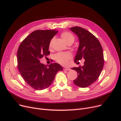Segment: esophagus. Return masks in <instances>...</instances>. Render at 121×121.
Masks as SVG:
<instances>
[{"label":"esophagus","instance_id":"esophagus-1","mask_svg":"<svg viewBox=\"0 0 121 121\" xmlns=\"http://www.w3.org/2000/svg\"><path fill=\"white\" fill-rule=\"evenodd\" d=\"M70 69L69 68H67V67H65L64 68V71H69L70 70Z\"/></svg>","mask_w":121,"mask_h":121}]
</instances>
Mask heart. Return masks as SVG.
I'll return each instance as SVG.
<instances>
[{
    "label": "heart",
    "instance_id": "b5f03b06",
    "mask_svg": "<svg viewBox=\"0 0 121 121\" xmlns=\"http://www.w3.org/2000/svg\"><path fill=\"white\" fill-rule=\"evenodd\" d=\"M61 38L63 39L64 42L68 44H72L75 41V36L73 35L71 32L65 31L62 33L60 35ZM53 40L52 38L50 42L49 47H51L52 45V42ZM72 57V55L69 53H64L59 52L56 54L54 56V59L58 63L62 65H65L68 63L69 60H71Z\"/></svg>",
    "mask_w": 121,
    "mask_h": 121
}]
</instances>
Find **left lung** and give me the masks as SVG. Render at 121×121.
Here are the masks:
<instances>
[{
	"instance_id": "obj_1",
	"label": "left lung",
	"mask_w": 121,
	"mask_h": 121,
	"mask_svg": "<svg viewBox=\"0 0 121 121\" xmlns=\"http://www.w3.org/2000/svg\"><path fill=\"white\" fill-rule=\"evenodd\" d=\"M70 30L78 36L80 42L74 62L78 64L81 60H85L83 66L72 68L78 73L74 83L80 87H87L100 75L104 65L103 50L97 38L86 29L76 26Z\"/></svg>"
}]
</instances>
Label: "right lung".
Segmentation results:
<instances>
[{
	"mask_svg": "<svg viewBox=\"0 0 121 121\" xmlns=\"http://www.w3.org/2000/svg\"><path fill=\"white\" fill-rule=\"evenodd\" d=\"M57 32L56 30L34 31L24 39L18 48V69L25 81L34 89L46 88L53 82L57 72L63 69L57 63L48 66L39 60L50 54V42Z\"/></svg>",
	"mask_w": 121,
	"mask_h": 121,
	"instance_id": "obj_1",
	"label": "right lung"
}]
</instances>
